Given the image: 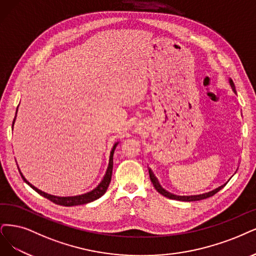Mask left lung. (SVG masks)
<instances>
[{"instance_id": "left-lung-1", "label": "left lung", "mask_w": 256, "mask_h": 256, "mask_svg": "<svg viewBox=\"0 0 256 256\" xmlns=\"http://www.w3.org/2000/svg\"><path fill=\"white\" fill-rule=\"evenodd\" d=\"M229 82H230V85H231V88H232V90H233V92L236 94V90H235V85H234V83H233V81H232V79H230L229 80ZM148 173H150V182H152V184H153V186H154V188H156V191L158 192V193H160L162 195H164V196H166V197H168V198H170V200H182V202H196V200H206V198H208V197H211V196H213L214 194H216L217 192L218 191H220L222 188L229 182V180L226 182H224V184H222V186H220L218 188H214V190H212V191H210V192H206V193H204V194H198V195H188V196H180V195H175V194H172V193H170V192H168V191H166L164 188L159 184V182H158V180H157V178L154 176V174H153V172H152V170L150 168H148Z\"/></svg>"}]
</instances>
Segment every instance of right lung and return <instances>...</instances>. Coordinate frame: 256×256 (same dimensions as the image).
Here are the masks:
<instances>
[{
  "mask_svg": "<svg viewBox=\"0 0 256 256\" xmlns=\"http://www.w3.org/2000/svg\"><path fill=\"white\" fill-rule=\"evenodd\" d=\"M16 112H18V108H16ZM16 117L14 119V122H12V128H14V121H16ZM119 142H116L115 144H114L112 150H110V162H108V170L106 172V175L103 176V179L100 182V184L92 188V191L88 192V193H84V194H81V195H76V196H65V197H62V196H54V195H50V194H47L45 192H42L41 190H39V188H36L34 186H32L30 182H28L26 180V178L23 176V174L21 173L20 168H18V171H20V174L23 178V180L30 186H32L34 190L39 193L40 195L44 196L45 198H47V200H50V202L56 204H60V206H80V204H88V202H92L94 200H98V198H100L104 193L106 192L108 188L110 186V179H112V156H114V152H115V148L116 146H118Z\"/></svg>",
  "mask_w": 256,
  "mask_h": 256,
  "instance_id": "obj_1",
  "label": "right lung"
}]
</instances>
